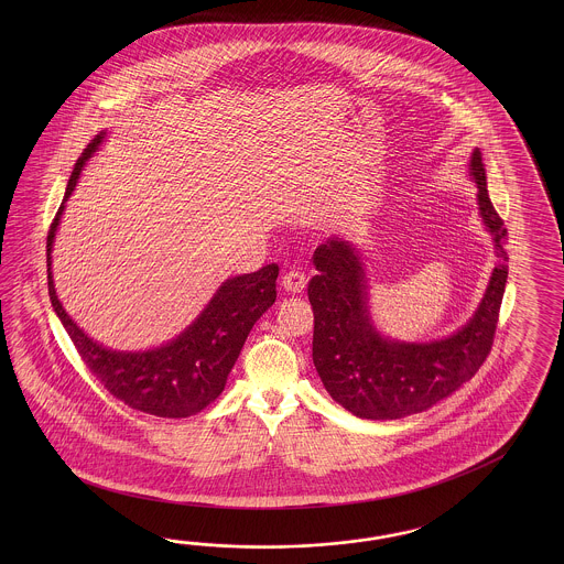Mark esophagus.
I'll use <instances>...</instances> for the list:
<instances>
[{"label":"esophagus","instance_id":"esophagus-1","mask_svg":"<svg viewBox=\"0 0 564 564\" xmlns=\"http://www.w3.org/2000/svg\"><path fill=\"white\" fill-rule=\"evenodd\" d=\"M306 274L300 273V271H290V273L283 274V279H281V288H283V291L293 293V295L306 290Z\"/></svg>","mask_w":564,"mask_h":564}]
</instances>
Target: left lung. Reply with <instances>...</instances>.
<instances>
[{
	"instance_id": "1",
	"label": "left lung",
	"mask_w": 564,
	"mask_h": 564,
	"mask_svg": "<svg viewBox=\"0 0 564 564\" xmlns=\"http://www.w3.org/2000/svg\"><path fill=\"white\" fill-rule=\"evenodd\" d=\"M467 170L496 262L476 312L451 335L432 341L384 335L372 316L366 258L351 239L328 238L312 257L318 271L307 285L312 359L328 394L361 420H399L430 410L476 375L492 347L509 276L507 229L490 200L479 149L469 154Z\"/></svg>"
}]
</instances>
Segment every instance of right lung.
<instances>
[{"label":"right lung","instance_id":"add662e5","mask_svg":"<svg viewBox=\"0 0 564 564\" xmlns=\"http://www.w3.org/2000/svg\"><path fill=\"white\" fill-rule=\"evenodd\" d=\"M107 130L88 144L69 175L62 206L47 236V285L53 312L62 321L88 370L102 387L130 405L159 417H188L205 410L225 389L227 376L258 318L276 300L279 267L267 264L257 273L225 279L200 314L182 333L151 349H111L88 337L72 321L53 283L52 252L57 227L86 163L99 153Z\"/></svg>","mask_w":564,"mask_h":564}]
</instances>
